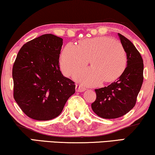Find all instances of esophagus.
Here are the masks:
<instances>
[{
  "label": "esophagus",
  "mask_w": 155,
  "mask_h": 155,
  "mask_svg": "<svg viewBox=\"0 0 155 155\" xmlns=\"http://www.w3.org/2000/svg\"><path fill=\"white\" fill-rule=\"evenodd\" d=\"M75 90H76V92H84V91H85L86 89L84 88V87H82V85H80V84H76Z\"/></svg>",
  "instance_id": "esophagus-1"
}]
</instances>
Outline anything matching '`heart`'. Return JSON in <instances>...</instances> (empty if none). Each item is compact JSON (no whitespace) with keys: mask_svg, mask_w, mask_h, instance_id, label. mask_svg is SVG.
<instances>
[{"mask_svg":"<svg viewBox=\"0 0 155 155\" xmlns=\"http://www.w3.org/2000/svg\"><path fill=\"white\" fill-rule=\"evenodd\" d=\"M91 60L92 67L82 69L75 79L86 85H94L104 80L112 82L120 77L127 66L126 50L119 41L111 37H98L84 39L75 45L68 43L61 57V68L65 76L85 66Z\"/></svg>","mask_w":155,"mask_h":155,"instance_id":"1","label":"heart"}]
</instances>
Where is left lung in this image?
<instances>
[{
	"instance_id": "1",
	"label": "left lung",
	"mask_w": 155,
	"mask_h": 155,
	"mask_svg": "<svg viewBox=\"0 0 155 155\" xmlns=\"http://www.w3.org/2000/svg\"><path fill=\"white\" fill-rule=\"evenodd\" d=\"M127 54V66L117 80L104 87L96 89L97 98L92 104L99 117L112 119L121 117L135 107L143 82V60L130 40L118 34Z\"/></svg>"
}]
</instances>
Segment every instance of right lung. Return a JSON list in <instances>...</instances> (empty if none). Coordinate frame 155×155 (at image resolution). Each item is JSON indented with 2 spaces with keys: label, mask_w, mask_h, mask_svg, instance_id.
Wrapping results in <instances>:
<instances>
[{
  "label": "right lung",
  "mask_w": 155,
  "mask_h": 155,
  "mask_svg": "<svg viewBox=\"0 0 155 155\" xmlns=\"http://www.w3.org/2000/svg\"><path fill=\"white\" fill-rule=\"evenodd\" d=\"M62 45V38L47 34L27 42L17 55L12 67L13 97L32 119L57 117L75 92V82L60 71Z\"/></svg>",
  "instance_id": "add662e5"
}]
</instances>
